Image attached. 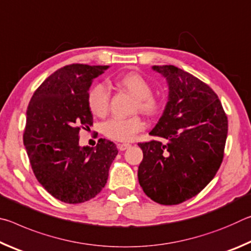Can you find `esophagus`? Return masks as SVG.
I'll return each mask as SVG.
<instances>
[{"label": "esophagus", "instance_id": "1", "mask_svg": "<svg viewBox=\"0 0 251 251\" xmlns=\"http://www.w3.org/2000/svg\"><path fill=\"white\" fill-rule=\"evenodd\" d=\"M131 145L130 144H118L117 145V147H118V150L120 151H125V150H127V148H129Z\"/></svg>", "mask_w": 251, "mask_h": 251}]
</instances>
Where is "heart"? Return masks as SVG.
I'll return each mask as SVG.
<instances>
[{"instance_id":"heart-1","label":"heart","mask_w":251,"mask_h":251,"mask_svg":"<svg viewBox=\"0 0 251 251\" xmlns=\"http://www.w3.org/2000/svg\"><path fill=\"white\" fill-rule=\"evenodd\" d=\"M117 84L137 99L136 108L145 114H154L159 108V101L151 94V86L141 74H122L116 79ZM91 112L96 116H104L109 107V90L104 83H99L91 88L87 96ZM144 128L139 117L112 118L103 126V133L108 138L118 142L131 141L138 131Z\"/></svg>"}]
</instances>
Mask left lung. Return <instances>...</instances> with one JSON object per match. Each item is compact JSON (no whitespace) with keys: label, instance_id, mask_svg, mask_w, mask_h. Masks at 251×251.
Instances as JSON below:
<instances>
[{"label":"left lung","instance_id":"1","mask_svg":"<svg viewBox=\"0 0 251 251\" xmlns=\"http://www.w3.org/2000/svg\"><path fill=\"white\" fill-rule=\"evenodd\" d=\"M166 78L168 101L151 136L166 143H139L143 160L138 181L148 197L161 205L193 198L220 167L228 121L216 93L174 65L151 66Z\"/></svg>","mask_w":251,"mask_h":251}]
</instances>
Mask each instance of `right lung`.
I'll list each match as a JSON object with an SVG mask.
<instances>
[{"label": "right lung", "mask_w": 251, "mask_h": 251, "mask_svg": "<svg viewBox=\"0 0 251 251\" xmlns=\"http://www.w3.org/2000/svg\"><path fill=\"white\" fill-rule=\"evenodd\" d=\"M108 67H62L41 84L29 100L25 150L37 180L61 201L79 203L100 193L118 152L107 139L100 138L95 147L78 143L79 129L93 125L88 91Z\"/></svg>", "instance_id": "1"}]
</instances>
